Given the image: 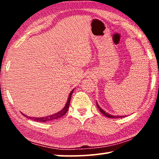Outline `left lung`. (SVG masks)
I'll list each match as a JSON object with an SVG mask.
<instances>
[{
    "label": "left lung",
    "mask_w": 159,
    "mask_h": 159,
    "mask_svg": "<svg viewBox=\"0 0 159 159\" xmlns=\"http://www.w3.org/2000/svg\"><path fill=\"white\" fill-rule=\"evenodd\" d=\"M97 107H98V108L99 110V111H100L102 114H103L104 116H107V118H123V117L125 116H114V115H111V114H109V113H107L105 111H104V110L102 109L100 107H99V105L98 104V102H97Z\"/></svg>",
    "instance_id": "1"
}]
</instances>
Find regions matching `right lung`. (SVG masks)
Wrapping results in <instances>:
<instances>
[{
    "instance_id": "right-lung-1",
    "label": "right lung",
    "mask_w": 159,
    "mask_h": 159,
    "mask_svg": "<svg viewBox=\"0 0 159 159\" xmlns=\"http://www.w3.org/2000/svg\"><path fill=\"white\" fill-rule=\"evenodd\" d=\"M74 90V89L72 90L71 91V93H69V97H68V99H67V102H66L65 106H64V108L59 112H57V113H55V114H54L47 116H44V117H31V116H26V115L24 114H23V116H25L26 118H29V119L36 120V121H38V122L45 123V122L53 121V120H57V119H58V118L62 117L67 112V111H68L69 104H70V100H71V95L73 94Z\"/></svg>"
}]
</instances>
